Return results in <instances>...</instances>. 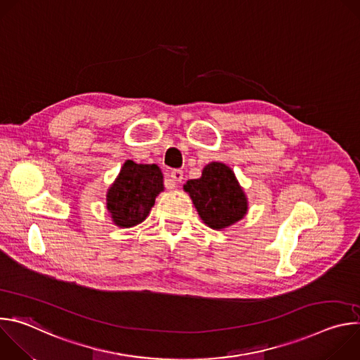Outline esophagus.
<instances>
[{
	"mask_svg": "<svg viewBox=\"0 0 360 360\" xmlns=\"http://www.w3.org/2000/svg\"><path fill=\"white\" fill-rule=\"evenodd\" d=\"M171 178H172L174 182L179 184V182L182 181V178H184V172H182L181 169H174V171L171 172Z\"/></svg>",
	"mask_w": 360,
	"mask_h": 360,
	"instance_id": "1",
	"label": "esophagus"
}]
</instances>
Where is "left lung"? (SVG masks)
<instances>
[{
	"mask_svg": "<svg viewBox=\"0 0 360 360\" xmlns=\"http://www.w3.org/2000/svg\"><path fill=\"white\" fill-rule=\"evenodd\" d=\"M184 189L192 198L202 221L212 229H224L240 221L248 211L245 193L225 164L207 165L202 176L188 181Z\"/></svg>",
	"mask_w": 360,
	"mask_h": 360,
	"instance_id": "1",
	"label": "left lung"
}]
</instances>
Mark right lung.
I'll return each mask as SVG.
<instances>
[{"label":"right lung","mask_w":360,"mask_h":360,"mask_svg":"<svg viewBox=\"0 0 360 360\" xmlns=\"http://www.w3.org/2000/svg\"><path fill=\"white\" fill-rule=\"evenodd\" d=\"M162 189V172L157 165L127 161L108 191L107 208L118 226H135L148 217Z\"/></svg>","instance_id":"obj_1"}]
</instances>
